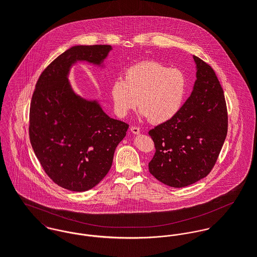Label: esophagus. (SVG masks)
<instances>
[{"label":"esophagus","mask_w":257,"mask_h":257,"mask_svg":"<svg viewBox=\"0 0 257 257\" xmlns=\"http://www.w3.org/2000/svg\"><path fill=\"white\" fill-rule=\"evenodd\" d=\"M131 132L134 134V135H139L141 133V130L140 127L138 126H131Z\"/></svg>","instance_id":"esophagus-1"}]
</instances>
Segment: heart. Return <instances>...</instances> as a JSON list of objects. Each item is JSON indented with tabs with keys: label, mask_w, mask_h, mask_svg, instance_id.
Wrapping results in <instances>:
<instances>
[{
	"label": "heart",
	"mask_w": 257,
	"mask_h": 257,
	"mask_svg": "<svg viewBox=\"0 0 257 257\" xmlns=\"http://www.w3.org/2000/svg\"><path fill=\"white\" fill-rule=\"evenodd\" d=\"M185 74L156 61H146L130 67L124 79L110 85V98L115 113L124 117L138 106L140 115L152 123H163L181 110L187 95Z\"/></svg>",
	"instance_id": "1"
}]
</instances>
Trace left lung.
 <instances>
[{
    "label": "left lung",
    "instance_id": "obj_1",
    "mask_svg": "<svg viewBox=\"0 0 257 257\" xmlns=\"http://www.w3.org/2000/svg\"><path fill=\"white\" fill-rule=\"evenodd\" d=\"M196 81L181 110L148 135L155 154L149 172L160 182L182 188L205 178L214 167L227 133L224 95L213 68L193 55Z\"/></svg>",
    "mask_w": 257,
    "mask_h": 257
}]
</instances>
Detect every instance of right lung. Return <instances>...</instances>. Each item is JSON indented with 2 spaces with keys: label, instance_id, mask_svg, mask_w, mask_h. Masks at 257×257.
Instances as JSON below:
<instances>
[{
  "label": "right lung",
  "instance_id": "1",
  "mask_svg": "<svg viewBox=\"0 0 257 257\" xmlns=\"http://www.w3.org/2000/svg\"><path fill=\"white\" fill-rule=\"evenodd\" d=\"M110 45H74L41 73L30 110V140L45 173L73 192L94 188L107 175L128 124L111 118L97 99L78 95L69 82L77 62L104 68Z\"/></svg>",
  "mask_w": 257,
  "mask_h": 257
}]
</instances>
